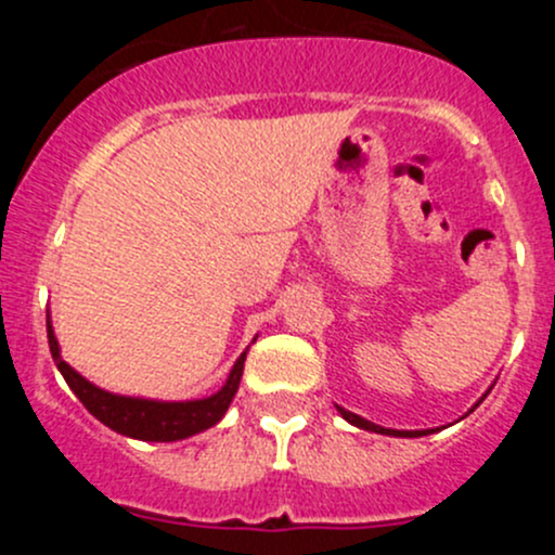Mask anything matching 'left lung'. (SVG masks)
Instances as JSON below:
<instances>
[{"label": "left lung", "mask_w": 555, "mask_h": 555, "mask_svg": "<svg viewBox=\"0 0 555 555\" xmlns=\"http://www.w3.org/2000/svg\"><path fill=\"white\" fill-rule=\"evenodd\" d=\"M338 411H340V416L346 418V422H351V424H354V427H360V429H371V433L397 435V438H418V435H427V433H400V429H384V427H378V424H371V422H367V418L357 416V413L344 411V408H338Z\"/></svg>", "instance_id": "8db88e82"}]
</instances>
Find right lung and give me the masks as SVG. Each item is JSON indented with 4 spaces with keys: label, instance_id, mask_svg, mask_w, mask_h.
Masks as SVG:
<instances>
[{
    "label": "right lung",
    "instance_id": "obj_1",
    "mask_svg": "<svg viewBox=\"0 0 555 555\" xmlns=\"http://www.w3.org/2000/svg\"><path fill=\"white\" fill-rule=\"evenodd\" d=\"M48 344L50 354H53L55 367L61 371L64 382L75 391L77 400L115 433L128 435L137 440H153V443H171V440L190 438L195 433L215 427L222 416H225L228 405H231L233 395L238 391V382L244 373L242 354L233 365L231 376H228L225 386L217 395L206 397V400H190V402H155V400H139V397H120L109 395V391L99 389L91 382L72 371L64 360H61L59 340H55L53 330L48 324Z\"/></svg>",
    "mask_w": 555,
    "mask_h": 555
}]
</instances>
